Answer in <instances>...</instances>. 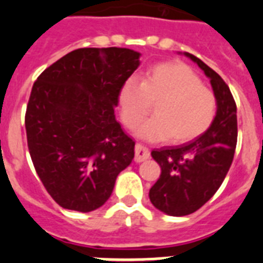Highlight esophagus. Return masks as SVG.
Returning a JSON list of instances; mask_svg holds the SVG:
<instances>
[{
    "mask_svg": "<svg viewBox=\"0 0 263 263\" xmlns=\"http://www.w3.org/2000/svg\"><path fill=\"white\" fill-rule=\"evenodd\" d=\"M149 157H151V152H149V149H147L146 146H144V145L137 144L136 157H134V160H136L137 162H142L145 161V160H147Z\"/></svg>",
    "mask_w": 263,
    "mask_h": 263,
    "instance_id": "obj_1",
    "label": "esophagus"
}]
</instances>
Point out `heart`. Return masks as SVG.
Wrapping results in <instances>:
<instances>
[{
	"instance_id": "heart-1",
	"label": "heart",
	"mask_w": 263,
	"mask_h": 263,
	"mask_svg": "<svg viewBox=\"0 0 263 263\" xmlns=\"http://www.w3.org/2000/svg\"><path fill=\"white\" fill-rule=\"evenodd\" d=\"M118 101L127 129H134L155 105L156 116L141 123L137 134L147 141L171 137L173 144H186L203 136L218 107L214 92L203 86L194 69L180 62L156 64L141 82L126 80Z\"/></svg>"
}]
</instances>
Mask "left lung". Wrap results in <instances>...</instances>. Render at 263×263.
I'll return each mask as SVG.
<instances>
[{
  "label": "left lung",
  "mask_w": 263,
  "mask_h": 263,
  "mask_svg": "<svg viewBox=\"0 0 263 263\" xmlns=\"http://www.w3.org/2000/svg\"><path fill=\"white\" fill-rule=\"evenodd\" d=\"M185 55L211 79L218 111L211 127L196 140L152 151L161 175L149 197L157 210L171 216L192 214L214 196L231 166L238 138L236 105L229 86L200 59Z\"/></svg>",
  "instance_id": "1"
}]
</instances>
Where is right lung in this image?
<instances>
[{
  "mask_svg": "<svg viewBox=\"0 0 263 263\" xmlns=\"http://www.w3.org/2000/svg\"><path fill=\"white\" fill-rule=\"evenodd\" d=\"M140 66L127 48H79L39 75L25 112L29 155L60 207L94 211L134 158L132 137L116 119L119 90Z\"/></svg>",
  "mask_w": 263,
  "mask_h": 263,
  "instance_id": "obj_1",
  "label": "right lung"
}]
</instances>
